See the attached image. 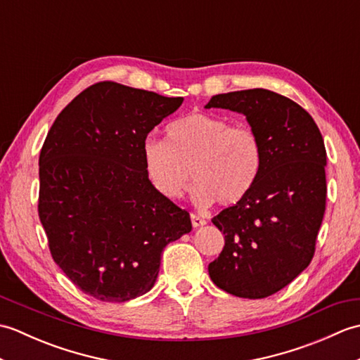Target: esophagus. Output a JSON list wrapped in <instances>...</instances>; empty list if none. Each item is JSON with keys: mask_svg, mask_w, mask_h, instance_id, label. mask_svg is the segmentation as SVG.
<instances>
[{"mask_svg": "<svg viewBox=\"0 0 360 360\" xmlns=\"http://www.w3.org/2000/svg\"><path fill=\"white\" fill-rule=\"evenodd\" d=\"M190 218H192V226L193 227H202L205 223H207V221H205L204 218L195 215V213H192V215H190Z\"/></svg>", "mask_w": 360, "mask_h": 360, "instance_id": "1", "label": "esophagus"}]
</instances>
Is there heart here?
<instances>
[{"instance_id": "obj_1", "label": "heart", "mask_w": 360, "mask_h": 360, "mask_svg": "<svg viewBox=\"0 0 360 360\" xmlns=\"http://www.w3.org/2000/svg\"><path fill=\"white\" fill-rule=\"evenodd\" d=\"M167 142L148 139L143 143V164L158 192L176 200L188 186L196 187L198 204L235 205L255 187L263 164L259 137L248 125L207 112H192L172 122L165 129Z\"/></svg>"}]
</instances>
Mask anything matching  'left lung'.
<instances>
[{"label": "left lung", "instance_id": "1", "mask_svg": "<svg viewBox=\"0 0 360 360\" xmlns=\"http://www.w3.org/2000/svg\"><path fill=\"white\" fill-rule=\"evenodd\" d=\"M205 108L244 114L263 148L252 192L212 219L224 233V248L209 275L232 295L269 297L314 257L326 204L323 137L308 111L269 89L213 96Z\"/></svg>", "mask_w": 360, "mask_h": 360}]
</instances>
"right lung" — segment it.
<instances>
[{
    "instance_id": "obj_1",
    "label": "right lung",
    "mask_w": 360,
    "mask_h": 360,
    "mask_svg": "<svg viewBox=\"0 0 360 360\" xmlns=\"http://www.w3.org/2000/svg\"><path fill=\"white\" fill-rule=\"evenodd\" d=\"M182 101L98 82L65 106L46 136L38 217L53 262L97 300L148 292L164 248L192 231L188 212L151 184L142 151Z\"/></svg>"
}]
</instances>
